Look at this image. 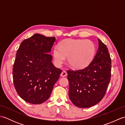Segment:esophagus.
I'll list each match as a JSON object with an SVG mask.
<instances>
[{"label": "esophagus", "instance_id": "obj_1", "mask_svg": "<svg viewBox=\"0 0 125 125\" xmlns=\"http://www.w3.org/2000/svg\"><path fill=\"white\" fill-rule=\"evenodd\" d=\"M67 75V73L65 70L62 71V72L61 73V76L62 77H65Z\"/></svg>", "mask_w": 125, "mask_h": 125}]
</instances>
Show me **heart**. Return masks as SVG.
Here are the masks:
<instances>
[{
  "instance_id": "b5f03b06",
  "label": "heart",
  "mask_w": 125,
  "mask_h": 125,
  "mask_svg": "<svg viewBox=\"0 0 125 125\" xmlns=\"http://www.w3.org/2000/svg\"><path fill=\"white\" fill-rule=\"evenodd\" d=\"M95 47L89 40L65 39L60 42L59 47L53 49L54 62L60 66L68 57V63L76 69H81L88 65L94 58Z\"/></svg>"
}]
</instances>
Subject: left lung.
I'll return each mask as SVG.
<instances>
[{
    "label": "left lung",
    "mask_w": 125,
    "mask_h": 125,
    "mask_svg": "<svg viewBox=\"0 0 125 125\" xmlns=\"http://www.w3.org/2000/svg\"><path fill=\"white\" fill-rule=\"evenodd\" d=\"M99 48L86 67L67 71L69 95L76 106L87 108L96 105L106 92L111 75V59L106 45L98 39Z\"/></svg>",
    "instance_id": "8db88e82"
}]
</instances>
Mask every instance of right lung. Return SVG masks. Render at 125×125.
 Listing matches in <instances>:
<instances>
[{
	"label": "right lung",
	"instance_id": "right-lung-1",
	"mask_svg": "<svg viewBox=\"0 0 125 125\" xmlns=\"http://www.w3.org/2000/svg\"><path fill=\"white\" fill-rule=\"evenodd\" d=\"M55 37L35 34L24 40L16 54L13 79L18 95L26 102L40 104L50 96L62 70L52 62L49 53Z\"/></svg>",
	"mask_w": 125,
	"mask_h": 125
}]
</instances>
